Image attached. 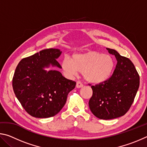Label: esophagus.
<instances>
[{"label": "esophagus", "mask_w": 147, "mask_h": 147, "mask_svg": "<svg viewBox=\"0 0 147 147\" xmlns=\"http://www.w3.org/2000/svg\"><path fill=\"white\" fill-rule=\"evenodd\" d=\"M76 86L77 88H82V87H83V84L80 81H77Z\"/></svg>", "instance_id": "34e87169"}]
</instances>
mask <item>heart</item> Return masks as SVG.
Masks as SVG:
<instances>
[{
	"instance_id": "b5f03b06",
	"label": "heart",
	"mask_w": 147,
	"mask_h": 147,
	"mask_svg": "<svg viewBox=\"0 0 147 147\" xmlns=\"http://www.w3.org/2000/svg\"><path fill=\"white\" fill-rule=\"evenodd\" d=\"M61 67L68 76L82 73L84 79L93 84L106 82L111 76L115 67L114 59L109 54L96 51L76 53L71 59L66 56L61 62Z\"/></svg>"
}]
</instances>
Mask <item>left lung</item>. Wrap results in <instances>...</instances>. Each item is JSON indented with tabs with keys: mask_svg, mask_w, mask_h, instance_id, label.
<instances>
[{
	"mask_svg": "<svg viewBox=\"0 0 147 147\" xmlns=\"http://www.w3.org/2000/svg\"><path fill=\"white\" fill-rule=\"evenodd\" d=\"M106 49L115 56L117 63L108 80L91 86L93 94L89 101L93 115L104 120L125 115L134 102L139 86V75L130 59L121 56L115 50Z\"/></svg>",
	"mask_w": 147,
	"mask_h": 147,
	"instance_id": "1",
	"label": "left lung"
}]
</instances>
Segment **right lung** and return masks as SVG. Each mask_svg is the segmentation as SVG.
Instances as JSON below:
<instances>
[{
  "instance_id": "obj_1",
  "label": "right lung",
  "mask_w": 147,
  "mask_h": 147,
  "mask_svg": "<svg viewBox=\"0 0 147 147\" xmlns=\"http://www.w3.org/2000/svg\"><path fill=\"white\" fill-rule=\"evenodd\" d=\"M61 52L57 49H45L22 59L15 71L12 86L20 103L29 115L48 118L59 112L66 102L76 82L68 80L58 71H45L50 65L61 67L56 59Z\"/></svg>"
}]
</instances>
